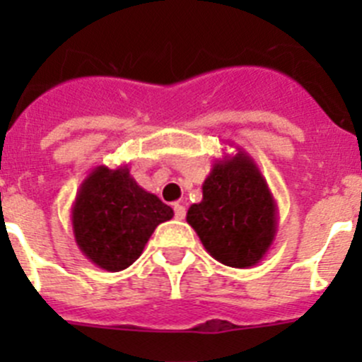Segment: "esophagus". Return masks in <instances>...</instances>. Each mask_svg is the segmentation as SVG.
Listing matches in <instances>:
<instances>
[{"mask_svg":"<svg viewBox=\"0 0 362 362\" xmlns=\"http://www.w3.org/2000/svg\"><path fill=\"white\" fill-rule=\"evenodd\" d=\"M173 210H175V218H178V221H184V218H185V206H184V204L175 203Z\"/></svg>","mask_w":362,"mask_h":362,"instance_id":"1","label":"esophagus"}]
</instances>
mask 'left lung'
Listing matches in <instances>:
<instances>
[{"mask_svg":"<svg viewBox=\"0 0 362 362\" xmlns=\"http://www.w3.org/2000/svg\"><path fill=\"white\" fill-rule=\"evenodd\" d=\"M276 203L254 159L238 148L211 166L187 222L208 254L231 268L257 264L276 235Z\"/></svg>","mask_w":362,"mask_h":362,"instance_id":"8db88e82","label":"left lung"}]
</instances>
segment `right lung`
<instances>
[{
    "mask_svg": "<svg viewBox=\"0 0 362 362\" xmlns=\"http://www.w3.org/2000/svg\"><path fill=\"white\" fill-rule=\"evenodd\" d=\"M171 217V206L140 187L127 164L115 170L94 168L71 206L76 245L90 262L107 272H122L133 264L154 229Z\"/></svg>",
    "mask_w": 362,
    "mask_h": 362,
    "instance_id": "right-lung-1",
    "label": "right lung"
}]
</instances>
